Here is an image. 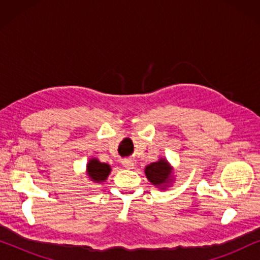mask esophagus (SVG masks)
<instances>
[{"label":"esophagus","instance_id":"1","mask_svg":"<svg viewBox=\"0 0 260 260\" xmlns=\"http://www.w3.org/2000/svg\"><path fill=\"white\" fill-rule=\"evenodd\" d=\"M122 165L124 168H126V169H133L135 167V163L133 159H124V161L122 162Z\"/></svg>","mask_w":260,"mask_h":260}]
</instances>
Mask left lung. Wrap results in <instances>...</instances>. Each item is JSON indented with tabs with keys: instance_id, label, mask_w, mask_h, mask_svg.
Wrapping results in <instances>:
<instances>
[{
	"instance_id": "1",
	"label": "left lung",
	"mask_w": 260,
	"mask_h": 260,
	"mask_svg": "<svg viewBox=\"0 0 260 260\" xmlns=\"http://www.w3.org/2000/svg\"><path fill=\"white\" fill-rule=\"evenodd\" d=\"M144 173L148 181L159 189H166L173 181V168L165 158L150 163L145 167Z\"/></svg>"
}]
</instances>
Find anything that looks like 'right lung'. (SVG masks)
<instances>
[{
    "mask_svg": "<svg viewBox=\"0 0 260 260\" xmlns=\"http://www.w3.org/2000/svg\"><path fill=\"white\" fill-rule=\"evenodd\" d=\"M111 172L109 165L99 162L98 158H91L86 166L87 176L90 177L92 182L102 183L108 179L109 174Z\"/></svg>",
    "mask_w": 260,
    "mask_h": 260,
    "instance_id": "obj_1",
    "label": "right lung"
}]
</instances>
